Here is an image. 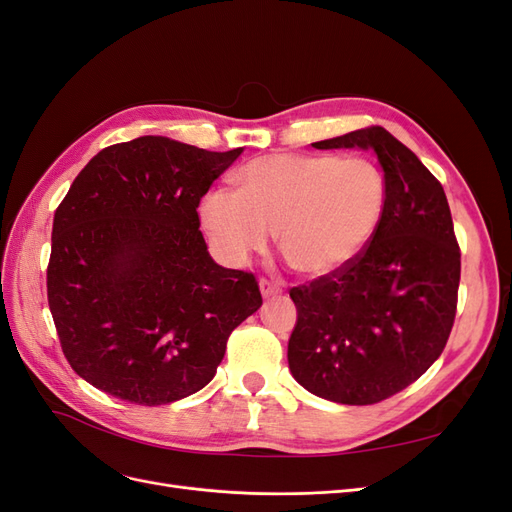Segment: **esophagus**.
<instances>
[{
	"label": "esophagus",
	"instance_id": "34e87169",
	"mask_svg": "<svg viewBox=\"0 0 512 512\" xmlns=\"http://www.w3.org/2000/svg\"><path fill=\"white\" fill-rule=\"evenodd\" d=\"M260 292L262 297H275V294H282V284L267 280V277H260Z\"/></svg>",
	"mask_w": 512,
	"mask_h": 512
}]
</instances>
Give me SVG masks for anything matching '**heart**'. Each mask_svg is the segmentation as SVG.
<instances>
[{
    "label": "heart",
    "mask_w": 512,
    "mask_h": 512,
    "mask_svg": "<svg viewBox=\"0 0 512 512\" xmlns=\"http://www.w3.org/2000/svg\"><path fill=\"white\" fill-rule=\"evenodd\" d=\"M239 192L211 190L200 220L232 265L265 250L271 232L288 265L307 277L348 267L374 239L386 207V179L365 158L269 153L247 162Z\"/></svg>",
    "instance_id": "1"
}]
</instances>
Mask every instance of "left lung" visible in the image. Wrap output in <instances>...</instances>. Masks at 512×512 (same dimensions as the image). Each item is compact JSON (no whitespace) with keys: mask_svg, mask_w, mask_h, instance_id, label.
Returning a JSON list of instances; mask_svg holds the SVG:
<instances>
[{"mask_svg":"<svg viewBox=\"0 0 512 512\" xmlns=\"http://www.w3.org/2000/svg\"><path fill=\"white\" fill-rule=\"evenodd\" d=\"M316 149H374L386 207L374 239L348 267L290 288L297 324L288 342L294 380L337 404L369 406L404 391L451 335L461 252L442 183L380 126Z\"/></svg>","mask_w":512,"mask_h":512,"instance_id":"left-lung-1","label":"left lung"}]
</instances>
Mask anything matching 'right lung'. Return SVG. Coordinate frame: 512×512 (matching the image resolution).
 <instances>
[{"mask_svg":"<svg viewBox=\"0 0 512 512\" xmlns=\"http://www.w3.org/2000/svg\"><path fill=\"white\" fill-rule=\"evenodd\" d=\"M166 136L102 149L61 200L46 294L70 367L96 389L162 406L203 389L262 305L254 273L215 265L198 205L241 156Z\"/></svg>","mask_w":512,"mask_h":512,"instance_id":"right-lung-1","label":"right lung"}]
</instances>
